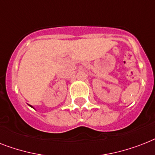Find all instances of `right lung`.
Here are the masks:
<instances>
[{"mask_svg":"<svg viewBox=\"0 0 155 155\" xmlns=\"http://www.w3.org/2000/svg\"><path fill=\"white\" fill-rule=\"evenodd\" d=\"M29 106L31 107H32V108H33V107H32V106H31V105H29Z\"/></svg>","mask_w":155,"mask_h":155,"instance_id":"add662e5","label":"right lung"}]
</instances>
